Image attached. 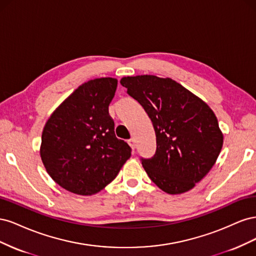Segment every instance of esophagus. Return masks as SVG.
I'll return each mask as SVG.
<instances>
[{
  "instance_id": "34e87169",
  "label": "esophagus",
  "mask_w": 256,
  "mask_h": 256,
  "mask_svg": "<svg viewBox=\"0 0 256 256\" xmlns=\"http://www.w3.org/2000/svg\"><path fill=\"white\" fill-rule=\"evenodd\" d=\"M128 144L132 150L136 148V140H134V138H130V140H128Z\"/></svg>"
}]
</instances>
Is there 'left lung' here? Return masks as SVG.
<instances>
[{"mask_svg": "<svg viewBox=\"0 0 256 256\" xmlns=\"http://www.w3.org/2000/svg\"><path fill=\"white\" fill-rule=\"evenodd\" d=\"M120 84L152 122L157 148L142 158L147 175L168 194H180L202 180L216 164L223 134L212 110L170 78L124 76Z\"/></svg>", "mask_w": 256, "mask_h": 256, "instance_id": "obj_1", "label": "left lung"}]
</instances>
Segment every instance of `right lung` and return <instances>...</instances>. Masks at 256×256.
I'll list each match as a JSON object with an SVG mask.
<instances>
[{"mask_svg":"<svg viewBox=\"0 0 256 256\" xmlns=\"http://www.w3.org/2000/svg\"><path fill=\"white\" fill-rule=\"evenodd\" d=\"M118 80L83 83L52 113L42 130L40 157L52 180L80 196L102 190L131 156L116 138L109 104Z\"/></svg>","mask_w":256,"mask_h":256,"instance_id":"add662e5","label":"right lung"}]
</instances>
